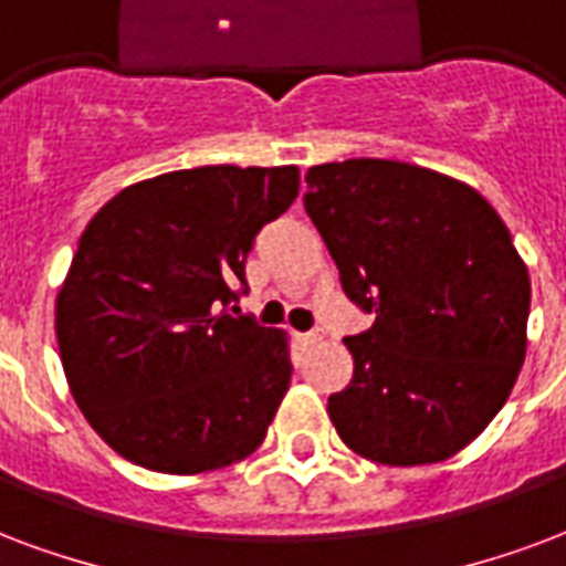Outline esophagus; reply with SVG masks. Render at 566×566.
Segmentation results:
<instances>
[{"instance_id": "1", "label": "esophagus", "mask_w": 566, "mask_h": 566, "mask_svg": "<svg viewBox=\"0 0 566 566\" xmlns=\"http://www.w3.org/2000/svg\"><path fill=\"white\" fill-rule=\"evenodd\" d=\"M295 337H298L301 346H313V343L322 339V334H318V331H307V334H295Z\"/></svg>"}]
</instances>
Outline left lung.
<instances>
[{
	"label": "left lung",
	"instance_id": "1",
	"mask_svg": "<svg viewBox=\"0 0 566 566\" xmlns=\"http://www.w3.org/2000/svg\"><path fill=\"white\" fill-rule=\"evenodd\" d=\"M313 227L348 301L355 373L331 394L337 436L381 465L460 453L507 402L525 360L531 280L499 211L436 169L352 157L307 169Z\"/></svg>",
	"mask_w": 566,
	"mask_h": 566
}]
</instances>
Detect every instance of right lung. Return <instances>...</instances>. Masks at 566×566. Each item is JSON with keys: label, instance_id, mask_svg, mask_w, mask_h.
<instances>
[{"label": "right lung", "instance_id": "obj_1", "mask_svg": "<svg viewBox=\"0 0 566 566\" xmlns=\"http://www.w3.org/2000/svg\"><path fill=\"white\" fill-rule=\"evenodd\" d=\"M298 185V167L178 169L88 220L56 339L76 406L118 457L202 474L262 444L292 379L289 337L228 307L253 238Z\"/></svg>", "mask_w": 566, "mask_h": 566}]
</instances>
